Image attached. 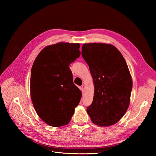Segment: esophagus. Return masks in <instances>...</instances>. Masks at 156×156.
Listing matches in <instances>:
<instances>
[{"label":"esophagus","mask_w":156,"mask_h":156,"mask_svg":"<svg viewBox=\"0 0 156 156\" xmlns=\"http://www.w3.org/2000/svg\"><path fill=\"white\" fill-rule=\"evenodd\" d=\"M84 88H85V87H84V85H82L81 86V90H82L83 93H84Z\"/></svg>","instance_id":"1"}]
</instances>
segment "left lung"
Segmentation results:
<instances>
[{"instance_id":"8db88e82","label":"left lung","mask_w":156,"mask_h":156,"mask_svg":"<svg viewBox=\"0 0 156 156\" xmlns=\"http://www.w3.org/2000/svg\"><path fill=\"white\" fill-rule=\"evenodd\" d=\"M82 56L94 85L87 113L94 124H115L125 115L130 102L133 83L126 60L114 45L102 43L84 44Z\"/></svg>"}]
</instances>
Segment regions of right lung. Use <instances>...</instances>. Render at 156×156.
I'll list each match as a JSON object with an SVG mask.
<instances>
[{
  "mask_svg": "<svg viewBox=\"0 0 156 156\" xmlns=\"http://www.w3.org/2000/svg\"><path fill=\"white\" fill-rule=\"evenodd\" d=\"M79 44L60 42L45 47L33 63L30 96L37 115L53 127L67 125L81 92L74 84L69 66L81 55Z\"/></svg>",
  "mask_w": 156,
  "mask_h": 156,
  "instance_id": "add662e5",
  "label": "right lung"
}]
</instances>
